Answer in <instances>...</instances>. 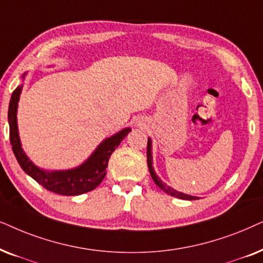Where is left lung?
I'll use <instances>...</instances> for the list:
<instances>
[{
	"mask_svg": "<svg viewBox=\"0 0 263 263\" xmlns=\"http://www.w3.org/2000/svg\"><path fill=\"white\" fill-rule=\"evenodd\" d=\"M152 138H148V148H146V157H148V167H149V172H150V176H152L153 180L155 181V184L159 186L161 190L166 192V194L173 196V197H177V198H180V199H189V201H194V199H199L198 197H196V196H191V195H186V194H183V192L180 191H177L172 189L171 186H168L163 183L162 180L160 179L159 176L155 173V171H154V167H153V152H152Z\"/></svg>",
	"mask_w": 263,
	"mask_h": 263,
	"instance_id": "1",
	"label": "left lung"
}]
</instances>
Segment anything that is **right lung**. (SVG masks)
<instances>
[{
    "label": "right lung",
    "mask_w": 263,
    "mask_h": 263,
    "mask_svg": "<svg viewBox=\"0 0 263 263\" xmlns=\"http://www.w3.org/2000/svg\"><path fill=\"white\" fill-rule=\"evenodd\" d=\"M25 76L26 73H24L23 78H25ZM23 85H19L13 91L12 97H10L8 108V124L9 139L13 153L24 172L29 174L31 178H33L44 189L59 195L77 196L96 189L106 177V168L108 166L110 155L118 148L122 139L128 135L131 128L126 127L119 131L118 134L104 139L102 143H100L95 152L91 154L78 167L61 171L43 170V168L37 167L29 159V156L24 152L22 142H20L16 113L17 102L20 100Z\"/></svg>",
    "instance_id": "obj_1"
}]
</instances>
